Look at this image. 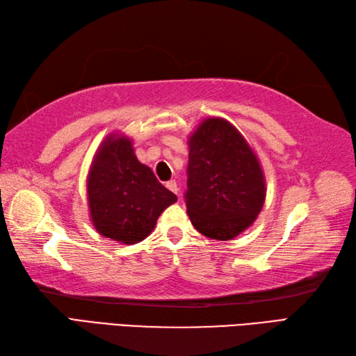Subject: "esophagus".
Here are the masks:
<instances>
[{
  "mask_svg": "<svg viewBox=\"0 0 356 356\" xmlns=\"http://www.w3.org/2000/svg\"><path fill=\"white\" fill-rule=\"evenodd\" d=\"M165 186L168 188L170 191H172L174 194L179 195V186H177V184H176V180H168V182L165 184Z\"/></svg>",
  "mask_w": 356,
  "mask_h": 356,
  "instance_id": "esophagus-1",
  "label": "esophagus"
}]
</instances>
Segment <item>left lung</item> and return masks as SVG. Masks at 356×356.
<instances>
[{
	"label": "left lung",
	"mask_w": 356,
	"mask_h": 356,
	"mask_svg": "<svg viewBox=\"0 0 356 356\" xmlns=\"http://www.w3.org/2000/svg\"><path fill=\"white\" fill-rule=\"evenodd\" d=\"M186 176V213L203 236L234 238L261 211L266 190L260 163L225 119L203 120L191 136Z\"/></svg>",
	"instance_id": "1"
}]
</instances>
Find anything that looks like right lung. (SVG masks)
Wrapping results in <instances>:
<instances>
[{"label": "right lung", "mask_w": 356, "mask_h": 356, "mask_svg": "<svg viewBox=\"0 0 356 356\" xmlns=\"http://www.w3.org/2000/svg\"><path fill=\"white\" fill-rule=\"evenodd\" d=\"M87 190L97 232L125 245L149 236L163 209L177 200L138 161L127 138L105 140L90 170Z\"/></svg>", "instance_id": "1"}]
</instances>
